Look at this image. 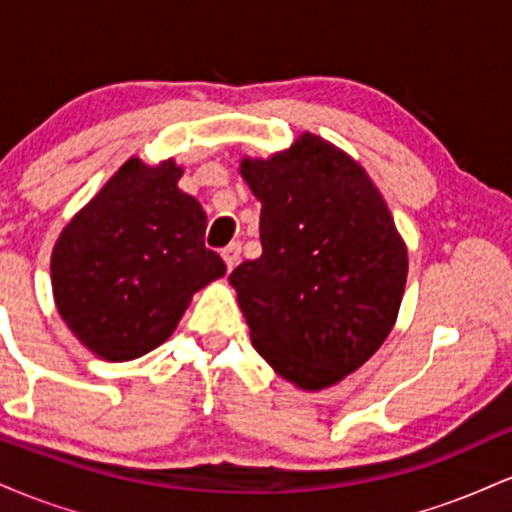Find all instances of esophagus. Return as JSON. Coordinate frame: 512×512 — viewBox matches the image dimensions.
I'll return each mask as SVG.
<instances>
[{"label": "esophagus", "mask_w": 512, "mask_h": 512, "mask_svg": "<svg viewBox=\"0 0 512 512\" xmlns=\"http://www.w3.org/2000/svg\"><path fill=\"white\" fill-rule=\"evenodd\" d=\"M221 255H223V262H226V267L233 269V267H236V264H238V260H240V243L226 245Z\"/></svg>", "instance_id": "esophagus-1"}]
</instances>
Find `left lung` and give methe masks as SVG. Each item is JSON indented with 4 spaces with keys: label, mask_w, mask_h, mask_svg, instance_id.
Instances as JSON below:
<instances>
[{
    "label": "left lung",
    "mask_w": 512,
    "mask_h": 512,
    "mask_svg": "<svg viewBox=\"0 0 512 512\" xmlns=\"http://www.w3.org/2000/svg\"><path fill=\"white\" fill-rule=\"evenodd\" d=\"M240 173L262 202V255L228 276L252 346L281 378L325 390L390 334L407 245L366 170L315 134Z\"/></svg>",
    "instance_id": "8db88e82"
}]
</instances>
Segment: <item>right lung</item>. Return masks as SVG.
Here are the masks:
<instances>
[{"mask_svg": "<svg viewBox=\"0 0 512 512\" xmlns=\"http://www.w3.org/2000/svg\"><path fill=\"white\" fill-rule=\"evenodd\" d=\"M173 161L129 158L57 238L52 293L62 320L105 361L163 344L192 296L226 274L204 245L207 214Z\"/></svg>", "mask_w": 512, "mask_h": 512, "instance_id": "right-lung-1", "label": "right lung"}]
</instances>
